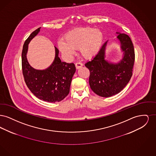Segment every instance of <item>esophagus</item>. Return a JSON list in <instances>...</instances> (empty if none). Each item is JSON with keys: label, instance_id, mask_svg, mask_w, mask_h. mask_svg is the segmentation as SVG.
Instances as JSON below:
<instances>
[{"label": "esophagus", "instance_id": "esophagus-1", "mask_svg": "<svg viewBox=\"0 0 156 156\" xmlns=\"http://www.w3.org/2000/svg\"><path fill=\"white\" fill-rule=\"evenodd\" d=\"M83 66V64H82L81 62H76L75 64V67L76 69H79L80 68H81Z\"/></svg>", "mask_w": 156, "mask_h": 156}]
</instances>
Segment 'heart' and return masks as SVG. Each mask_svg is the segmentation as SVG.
<instances>
[{"label":"heart","mask_w":156,"mask_h":156,"mask_svg":"<svg viewBox=\"0 0 156 156\" xmlns=\"http://www.w3.org/2000/svg\"><path fill=\"white\" fill-rule=\"evenodd\" d=\"M66 42L58 43L59 51L64 55L71 57L78 48L82 56L87 59L94 57L100 51L103 41V33L98 29L81 27L68 32L65 36Z\"/></svg>","instance_id":"obj_1"}]
</instances>
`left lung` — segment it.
<instances>
[{
	"instance_id": "left-lung-1",
	"label": "left lung",
	"mask_w": 156,
	"mask_h": 156,
	"mask_svg": "<svg viewBox=\"0 0 156 156\" xmlns=\"http://www.w3.org/2000/svg\"><path fill=\"white\" fill-rule=\"evenodd\" d=\"M122 58L118 62L105 59L106 41L100 51L85 66L90 71L89 83L94 93L100 97L108 98L118 94L130 81L134 62L133 45L128 35L116 32Z\"/></svg>"
}]
</instances>
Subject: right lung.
<instances>
[{
  "instance_id": "obj_1",
  "label": "right lung",
  "mask_w": 156,
  "mask_h": 156,
  "mask_svg": "<svg viewBox=\"0 0 156 156\" xmlns=\"http://www.w3.org/2000/svg\"><path fill=\"white\" fill-rule=\"evenodd\" d=\"M38 28L25 41L22 54L23 74L30 91L38 99L48 102H59L69 92L73 76L76 71L73 63L62 62L59 51L55 47V58L52 64L45 69L31 67L27 58L29 44L40 31Z\"/></svg>"
}]
</instances>
